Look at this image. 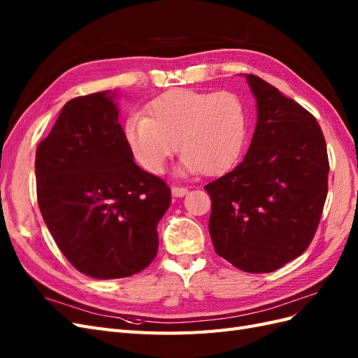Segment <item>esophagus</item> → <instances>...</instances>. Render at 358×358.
I'll use <instances>...</instances> for the list:
<instances>
[{
	"mask_svg": "<svg viewBox=\"0 0 358 358\" xmlns=\"http://www.w3.org/2000/svg\"><path fill=\"white\" fill-rule=\"evenodd\" d=\"M171 194L175 197H183V196H187V194H188V189L183 188V187H173Z\"/></svg>",
	"mask_w": 358,
	"mask_h": 358,
	"instance_id": "esophagus-1",
	"label": "esophagus"
}]
</instances>
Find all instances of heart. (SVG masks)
<instances>
[{"label":"heart","instance_id":"heart-1","mask_svg":"<svg viewBox=\"0 0 358 358\" xmlns=\"http://www.w3.org/2000/svg\"><path fill=\"white\" fill-rule=\"evenodd\" d=\"M246 127V109L236 94L176 88L150 101L148 116L129 117L125 137L136 159L154 175L164 171L176 148L179 175H216L241 155Z\"/></svg>","mask_w":358,"mask_h":358}]
</instances>
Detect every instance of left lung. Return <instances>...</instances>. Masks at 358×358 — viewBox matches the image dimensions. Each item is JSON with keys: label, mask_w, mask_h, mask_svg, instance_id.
<instances>
[{"label": "left lung", "mask_w": 358, "mask_h": 358, "mask_svg": "<svg viewBox=\"0 0 358 358\" xmlns=\"http://www.w3.org/2000/svg\"><path fill=\"white\" fill-rule=\"evenodd\" d=\"M257 125L243 161L204 189L209 233L220 257L249 273H268L306 251L327 197L329 158L318 122L254 74Z\"/></svg>", "instance_id": "left-lung-1"}]
</instances>
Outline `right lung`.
I'll return each instance as SVG.
<instances>
[{
  "mask_svg": "<svg viewBox=\"0 0 358 358\" xmlns=\"http://www.w3.org/2000/svg\"><path fill=\"white\" fill-rule=\"evenodd\" d=\"M116 99L109 90L64 104L36 152L43 220L69 262L96 279L127 278L150 264L171 201L166 182L134 162Z\"/></svg>",
  "mask_w": 358,
  "mask_h": 358,
  "instance_id": "right-lung-1",
  "label": "right lung"
}]
</instances>
